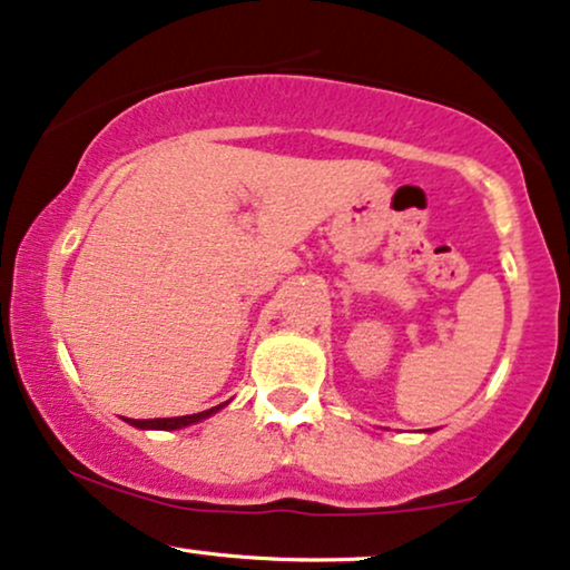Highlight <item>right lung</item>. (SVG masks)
<instances>
[{"label": "right lung", "instance_id": "1", "mask_svg": "<svg viewBox=\"0 0 570 570\" xmlns=\"http://www.w3.org/2000/svg\"><path fill=\"white\" fill-rule=\"evenodd\" d=\"M224 404L219 406H210L206 412H198V414H185V417H156V420H129L135 428H156V431H177V428H185V425H193L198 423V420H206L208 414L219 412Z\"/></svg>", "mask_w": 570, "mask_h": 570}]
</instances>
